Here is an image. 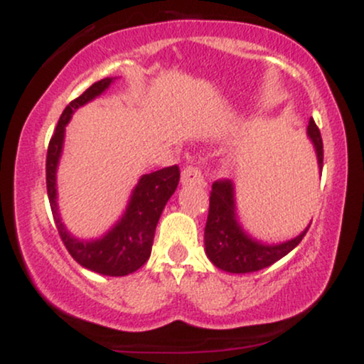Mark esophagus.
<instances>
[{"mask_svg": "<svg viewBox=\"0 0 364 364\" xmlns=\"http://www.w3.org/2000/svg\"><path fill=\"white\" fill-rule=\"evenodd\" d=\"M181 183L183 185H205L203 181V174L196 166H186L181 173Z\"/></svg>", "mask_w": 364, "mask_h": 364, "instance_id": "obj_1", "label": "esophagus"}]
</instances>
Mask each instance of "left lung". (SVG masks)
<instances>
[{
    "label": "left lung",
    "mask_w": 364,
    "mask_h": 364,
    "mask_svg": "<svg viewBox=\"0 0 364 364\" xmlns=\"http://www.w3.org/2000/svg\"><path fill=\"white\" fill-rule=\"evenodd\" d=\"M310 136L316 150L318 168H323V141L320 129L310 118ZM310 225L294 240L281 245H263L243 231L236 217L235 185L231 179H217L212 185L210 207L205 224V253L217 269L231 274H248L270 267L292 252L308 232Z\"/></svg>",
    "instance_id": "obj_1"
}]
</instances>
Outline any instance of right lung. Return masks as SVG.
<instances>
[{
	"label": "right lung",
	"instance_id": "1",
	"mask_svg": "<svg viewBox=\"0 0 364 364\" xmlns=\"http://www.w3.org/2000/svg\"><path fill=\"white\" fill-rule=\"evenodd\" d=\"M111 82L112 78H104V80L92 83L80 97L65 107L49 140L48 156H46V186H48L54 223L68 253L92 272L121 277V275L139 270L149 260L159 217L171 195L178 188L179 168L169 166V168L144 174L133 190L127 212L114 224V228L99 240H77L66 231L58 214L56 203V168L60 162L63 140H65V127L68 124L75 109L101 95L111 85Z\"/></svg>",
	"mask_w": 364,
	"mask_h": 364
}]
</instances>
